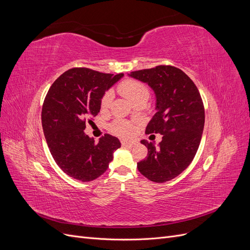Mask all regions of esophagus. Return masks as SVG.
<instances>
[{
    "instance_id": "esophagus-1",
    "label": "esophagus",
    "mask_w": 250,
    "mask_h": 250,
    "mask_svg": "<svg viewBox=\"0 0 250 250\" xmlns=\"http://www.w3.org/2000/svg\"><path fill=\"white\" fill-rule=\"evenodd\" d=\"M121 143H122V145L125 146V147H132L138 142L135 140H122V141H121Z\"/></svg>"
}]
</instances>
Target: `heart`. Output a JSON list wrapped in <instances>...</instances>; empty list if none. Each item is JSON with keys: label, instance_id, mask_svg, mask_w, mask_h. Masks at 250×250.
<instances>
[{"label": "heart", "instance_id": "obj_1", "mask_svg": "<svg viewBox=\"0 0 250 250\" xmlns=\"http://www.w3.org/2000/svg\"><path fill=\"white\" fill-rule=\"evenodd\" d=\"M118 89L121 94L127 98L128 100L131 101L133 104L141 101H147L150 96V90L147 84L135 79H127L122 81L119 84ZM111 92H106L102 97L101 106L103 108L108 107L111 103ZM110 128L113 132L120 135H128L133 131L132 124L124 120H117L115 123H112Z\"/></svg>", "mask_w": 250, "mask_h": 250}]
</instances>
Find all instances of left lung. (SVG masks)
<instances>
[{
  "instance_id": "1",
  "label": "left lung",
  "mask_w": 250,
  "mask_h": 250,
  "mask_svg": "<svg viewBox=\"0 0 250 250\" xmlns=\"http://www.w3.org/2000/svg\"><path fill=\"white\" fill-rule=\"evenodd\" d=\"M128 75L153 89L156 112L146 133L163 135L158 148L141 141L148 155L138 163V169L151 181L166 183L184 172L197 152L204 127L201 96L192 79L175 66L157 65Z\"/></svg>"
}]
</instances>
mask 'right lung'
Returning <instances> with one entry per match:
<instances>
[{"label":"right lung","instance_id":"obj_1","mask_svg":"<svg viewBox=\"0 0 250 250\" xmlns=\"http://www.w3.org/2000/svg\"><path fill=\"white\" fill-rule=\"evenodd\" d=\"M123 76L74 67L51 85L42 110L43 134L54 161L70 177L83 183L98 178L121 147L116 137L105 134L96 143L84 129L100 111L105 92Z\"/></svg>","mask_w":250,"mask_h":250}]
</instances>
